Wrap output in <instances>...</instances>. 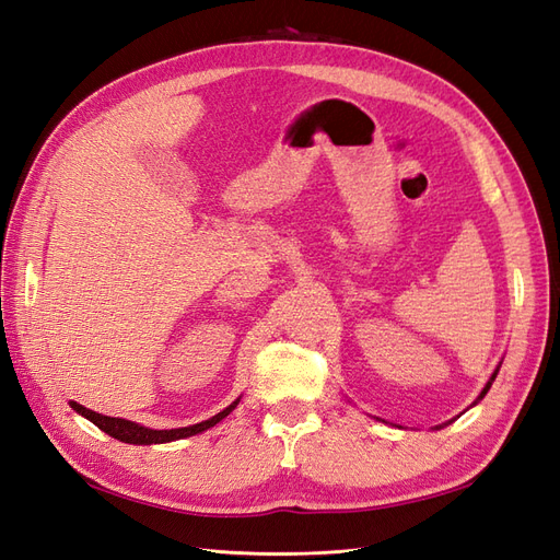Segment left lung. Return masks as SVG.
Returning <instances> with one entry per match:
<instances>
[{
  "label": "left lung",
  "mask_w": 560,
  "mask_h": 560,
  "mask_svg": "<svg viewBox=\"0 0 560 560\" xmlns=\"http://www.w3.org/2000/svg\"><path fill=\"white\" fill-rule=\"evenodd\" d=\"M495 376H498V371H495V374H493V378H490V381H488V385H486V387H483V393H481V397H486V393H488V389H490V385H493V381H495ZM481 397H479V399H481Z\"/></svg>",
  "instance_id": "obj_1"
}]
</instances>
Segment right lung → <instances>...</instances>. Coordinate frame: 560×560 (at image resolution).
Wrapping results in <instances>:
<instances>
[{
	"mask_svg": "<svg viewBox=\"0 0 560 560\" xmlns=\"http://www.w3.org/2000/svg\"><path fill=\"white\" fill-rule=\"evenodd\" d=\"M235 406H238V399H235L231 406H226V409L222 413L212 416L210 420H202L198 422V425H189V428H179V430H149V428H142L138 425V422H130V420H124V418H109V416H103V413H95L91 409H86V406H81L77 401H72V409L77 413H81L83 418H89L93 425H97L103 432H107L109 436L118 439V442H126V444H165V442H175V439H184V436H194L198 432H206L208 428L217 425L219 420L226 418Z\"/></svg>",
	"mask_w": 560,
	"mask_h": 560,
	"instance_id": "obj_1",
	"label": "right lung"
}]
</instances>
